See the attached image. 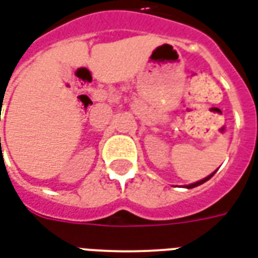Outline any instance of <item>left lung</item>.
Wrapping results in <instances>:
<instances>
[{
  "label": "left lung",
  "mask_w": 258,
  "mask_h": 258,
  "mask_svg": "<svg viewBox=\"0 0 258 258\" xmlns=\"http://www.w3.org/2000/svg\"><path fill=\"white\" fill-rule=\"evenodd\" d=\"M214 174H216V171H214V173H213V174H210V175H209V177H206V178H203V179H200V181H198V182H194V184L186 185V188H188V189H190V188H195V186H199V185L205 184L206 181H209V179H210L211 177H213V175H214Z\"/></svg>",
  "instance_id": "left-lung-1"
}]
</instances>
